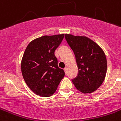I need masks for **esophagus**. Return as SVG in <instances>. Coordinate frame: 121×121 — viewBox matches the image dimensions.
<instances>
[{
    "instance_id": "1",
    "label": "esophagus",
    "mask_w": 121,
    "mask_h": 121,
    "mask_svg": "<svg viewBox=\"0 0 121 121\" xmlns=\"http://www.w3.org/2000/svg\"><path fill=\"white\" fill-rule=\"evenodd\" d=\"M67 67H66V68H64V71H65V74H67Z\"/></svg>"
}]
</instances>
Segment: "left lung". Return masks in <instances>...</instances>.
I'll list each match as a JSON object with an SVG mask.
<instances>
[{"label":"left lung","instance_id":"8db88e82","mask_svg":"<svg viewBox=\"0 0 121 121\" xmlns=\"http://www.w3.org/2000/svg\"><path fill=\"white\" fill-rule=\"evenodd\" d=\"M67 43L73 51L78 68V74L72 82L83 93H90L102 85L107 68V59L102 49L85 36L66 34Z\"/></svg>","mask_w":121,"mask_h":121}]
</instances>
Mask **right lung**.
<instances>
[{"label":"right lung","instance_id":"right-lung-1","mask_svg":"<svg viewBox=\"0 0 121 121\" xmlns=\"http://www.w3.org/2000/svg\"><path fill=\"white\" fill-rule=\"evenodd\" d=\"M64 37V34L42 36L30 42L25 50L21 61L22 76L37 95L51 96L65 76L54 55Z\"/></svg>","mask_w":121,"mask_h":121}]
</instances>
